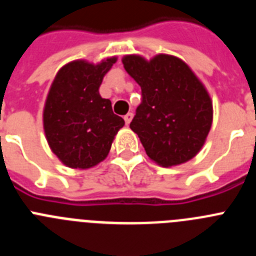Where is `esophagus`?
I'll return each instance as SVG.
<instances>
[{"mask_svg": "<svg viewBox=\"0 0 256 256\" xmlns=\"http://www.w3.org/2000/svg\"><path fill=\"white\" fill-rule=\"evenodd\" d=\"M132 118H133L132 112H128V114H126V115H124V120H126V126H128V124L130 123V120H132Z\"/></svg>", "mask_w": 256, "mask_h": 256, "instance_id": "esophagus-1", "label": "esophagus"}]
</instances>
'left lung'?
<instances>
[{"mask_svg":"<svg viewBox=\"0 0 256 256\" xmlns=\"http://www.w3.org/2000/svg\"><path fill=\"white\" fill-rule=\"evenodd\" d=\"M124 69L141 87V104L130 130L150 159L172 166L192 159L204 144L212 120L206 90L178 58L158 55L123 58Z\"/></svg>","mask_w":256,"mask_h":256,"instance_id":"8db88e82","label":"left lung"}]
</instances>
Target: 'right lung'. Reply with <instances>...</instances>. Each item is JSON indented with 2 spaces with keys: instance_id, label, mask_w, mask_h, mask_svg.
Returning a JSON list of instances; mask_svg holds the SVG:
<instances>
[{
  "instance_id": "obj_1",
  "label": "right lung",
  "mask_w": 256,
  "mask_h": 256,
  "mask_svg": "<svg viewBox=\"0 0 256 256\" xmlns=\"http://www.w3.org/2000/svg\"><path fill=\"white\" fill-rule=\"evenodd\" d=\"M116 58L94 65L73 61L58 70L44 112L50 148L70 168L87 169L108 156L114 136L124 126L112 101L98 92Z\"/></svg>"
}]
</instances>
